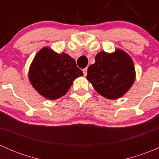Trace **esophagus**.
<instances>
[{
    "instance_id": "34e87169",
    "label": "esophagus",
    "mask_w": 159,
    "mask_h": 159,
    "mask_svg": "<svg viewBox=\"0 0 159 159\" xmlns=\"http://www.w3.org/2000/svg\"><path fill=\"white\" fill-rule=\"evenodd\" d=\"M83 74H84V76H86L88 74V68H84L83 69Z\"/></svg>"
}]
</instances>
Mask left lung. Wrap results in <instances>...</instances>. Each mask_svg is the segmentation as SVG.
Here are the masks:
<instances>
[{"instance_id": "left-lung-1", "label": "left lung", "mask_w": 159, "mask_h": 159, "mask_svg": "<svg viewBox=\"0 0 159 159\" xmlns=\"http://www.w3.org/2000/svg\"><path fill=\"white\" fill-rule=\"evenodd\" d=\"M135 76L131 57L117 48L113 53L101 51L96 55L94 64L88 68L87 79L100 95L115 100L131 89Z\"/></svg>"}]
</instances>
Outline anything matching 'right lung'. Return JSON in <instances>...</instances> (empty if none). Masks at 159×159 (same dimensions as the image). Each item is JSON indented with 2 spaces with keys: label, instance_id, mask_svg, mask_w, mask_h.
Returning <instances> with one entry per match:
<instances>
[{
  "label": "right lung",
  "instance_id": "obj_1",
  "mask_svg": "<svg viewBox=\"0 0 159 159\" xmlns=\"http://www.w3.org/2000/svg\"><path fill=\"white\" fill-rule=\"evenodd\" d=\"M82 75V70L77 67L75 59L64 52L58 54L48 47H44L37 53L28 71L34 89L49 100L65 95L74 80Z\"/></svg>",
  "mask_w": 159,
  "mask_h": 159
}]
</instances>
